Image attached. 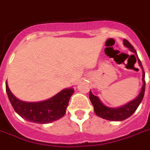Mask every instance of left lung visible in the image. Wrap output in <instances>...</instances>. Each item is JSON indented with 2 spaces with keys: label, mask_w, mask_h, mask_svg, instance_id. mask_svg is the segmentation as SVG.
<instances>
[{
  "label": "left lung",
  "mask_w": 150,
  "mask_h": 150,
  "mask_svg": "<svg viewBox=\"0 0 150 150\" xmlns=\"http://www.w3.org/2000/svg\"><path fill=\"white\" fill-rule=\"evenodd\" d=\"M124 45L128 47L132 53H134L137 56V51L134 49V47L130 44L128 40L124 39ZM134 55V54H133ZM137 61L140 67L142 68V81H143V85H142V91L140 92V94L137 96V97L134 99L133 100L130 101L128 104H125L124 106L120 108H108L105 106L104 104H102V102L100 100V99L96 96L91 93L90 91L89 93V98L91 100V104L94 107L95 113L100 116L101 118H104L108 120H113V121H120V120H124L129 118V116H131L134 113L137 108H138L139 104H141V102L143 100L144 97V94H145V71L143 70V67L140 59L137 57Z\"/></svg>",
  "instance_id": "obj_1"
}]
</instances>
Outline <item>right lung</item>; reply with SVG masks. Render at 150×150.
Wrapping results in <instances>:
<instances>
[{"label":"right lung","mask_w":150,"mask_h":150,"mask_svg":"<svg viewBox=\"0 0 150 150\" xmlns=\"http://www.w3.org/2000/svg\"><path fill=\"white\" fill-rule=\"evenodd\" d=\"M8 100L15 112L22 118L37 124H47L62 118L65 115L74 88L63 89L49 100L40 102H25L18 100L5 84Z\"/></svg>","instance_id":"obj_1"}]
</instances>
